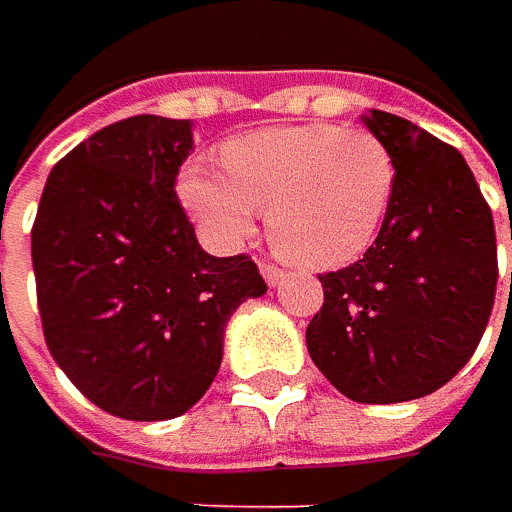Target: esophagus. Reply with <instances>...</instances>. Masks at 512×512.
Segmentation results:
<instances>
[{"label":"esophagus","mask_w":512,"mask_h":512,"mask_svg":"<svg viewBox=\"0 0 512 512\" xmlns=\"http://www.w3.org/2000/svg\"><path fill=\"white\" fill-rule=\"evenodd\" d=\"M259 270H262V276H265V282L270 287L279 285V282H282V276H285V273H282L279 267H273L270 262H262V265H259Z\"/></svg>","instance_id":"obj_1"}]
</instances>
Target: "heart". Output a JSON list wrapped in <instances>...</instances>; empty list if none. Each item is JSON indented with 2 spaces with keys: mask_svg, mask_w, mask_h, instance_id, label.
<instances>
[{
  "mask_svg": "<svg viewBox=\"0 0 512 512\" xmlns=\"http://www.w3.org/2000/svg\"><path fill=\"white\" fill-rule=\"evenodd\" d=\"M222 170L187 162L179 199L205 239L233 247L267 210L273 250L302 270L350 265L382 233L396 193V162L370 130L287 125L236 136Z\"/></svg>",
  "mask_w": 512,
  "mask_h": 512,
  "instance_id": "b5f03b06",
  "label": "heart"
}]
</instances>
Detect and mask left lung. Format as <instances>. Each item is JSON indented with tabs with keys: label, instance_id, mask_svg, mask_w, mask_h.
Instances as JSON below:
<instances>
[{
	"label": "left lung",
	"instance_id": "1",
	"mask_svg": "<svg viewBox=\"0 0 512 512\" xmlns=\"http://www.w3.org/2000/svg\"><path fill=\"white\" fill-rule=\"evenodd\" d=\"M364 125L393 153V205L359 262L319 276L325 305L305 339L347 399L396 404L439 390L482 342L499 279L496 227L459 150L384 110Z\"/></svg>",
	"mask_w": 512,
	"mask_h": 512
}]
</instances>
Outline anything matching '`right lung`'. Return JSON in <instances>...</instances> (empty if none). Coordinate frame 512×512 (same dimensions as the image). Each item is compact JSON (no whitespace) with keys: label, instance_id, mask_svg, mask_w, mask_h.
<instances>
[{"label":"right lung","instance_id":"obj_1","mask_svg":"<svg viewBox=\"0 0 512 512\" xmlns=\"http://www.w3.org/2000/svg\"><path fill=\"white\" fill-rule=\"evenodd\" d=\"M187 119L130 116L50 170L30 233L50 356L90 402L130 422L187 413L222 364L227 319L265 296L250 256L202 250L176 199Z\"/></svg>","mask_w":512,"mask_h":512}]
</instances>
